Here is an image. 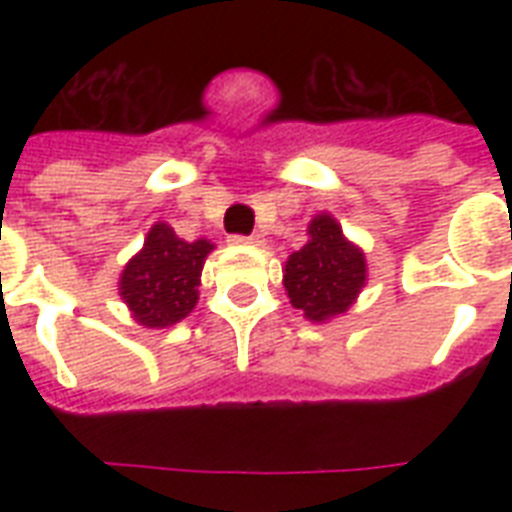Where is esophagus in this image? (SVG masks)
<instances>
[{"label":"esophagus","instance_id":"esophagus-1","mask_svg":"<svg viewBox=\"0 0 512 512\" xmlns=\"http://www.w3.org/2000/svg\"><path fill=\"white\" fill-rule=\"evenodd\" d=\"M233 244H263V236L260 233H252V236H241V233H233Z\"/></svg>","mask_w":512,"mask_h":512}]
</instances>
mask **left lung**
<instances>
[{
    "mask_svg": "<svg viewBox=\"0 0 512 512\" xmlns=\"http://www.w3.org/2000/svg\"><path fill=\"white\" fill-rule=\"evenodd\" d=\"M308 244L289 255L284 287L289 303L311 321L345 313L366 281L364 255L345 241L335 217L316 215L308 225Z\"/></svg>",
    "mask_w": 512,
    "mask_h": 512,
    "instance_id": "1",
    "label": "left lung"
}]
</instances>
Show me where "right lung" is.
Instances as JSON below:
<instances>
[{
	"label": "right lung",
	"mask_w": 512,
	"mask_h": 512,
	"mask_svg": "<svg viewBox=\"0 0 512 512\" xmlns=\"http://www.w3.org/2000/svg\"><path fill=\"white\" fill-rule=\"evenodd\" d=\"M209 252L212 244L207 239L183 241L170 225L156 223L119 281L132 319L148 329L172 327L185 319L199 300L196 287Z\"/></svg>",
	"instance_id": "obj_1"
}]
</instances>
